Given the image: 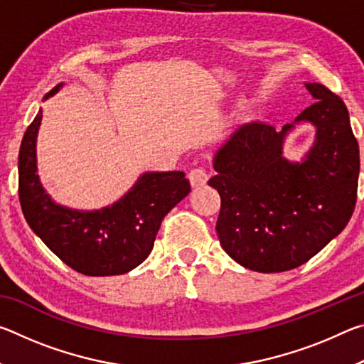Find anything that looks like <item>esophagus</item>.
I'll return each instance as SVG.
<instances>
[{"label":"esophagus","mask_w":364,"mask_h":364,"mask_svg":"<svg viewBox=\"0 0 364 364\" xmlns=\"http://www.w3.org/2000/svg\"><path fill=\"white\" fill-rule=\"evenodd\" d=\"M189 181H191V186L193 188H199V186H204V184L208 181V173L200 167L193 168L189 171Z\"/></svg>","instance_id":"34e87169"}]
</instances>
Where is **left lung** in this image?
Masks as SVG:
<instances>
[{
    "instance_id": "1",
    "label": "left lung",
    "mask_w": 364,
    "mask_h": 364,
    "mask_svg": "<svg viewBox=\"0 0 364 364\" xmlns=\"http://www.w3.org/2000/svg\"><path fill=\"white\" fill-rule=\"evenodd\" d=\"M315 102L276 132L244 123L213 157L217 232L234 262L258 273L294 269L315 257L352 218L360 175L358 141L343 101L324 85L305 83ZM316 127L300 163L284 157L295 124Z\"/></svg>"
}]
</instances>
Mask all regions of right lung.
Instances as JSON below:
<instances>
[{
	"label": "right lung",
	"mask_w": 364,
	"mask_h": 364,
	"mask_svg": "<svg viewBox=\"0 0 364 364\" xmlns=\"http://www.w3.org/2000/svg\"><path fill=\"white\" fill-rule=\"evenodd\" d=\"M63 88L54 86L43 101ZM41 109L19 151V199L28 226L67 267L86 276H115L149 257L165 215L189 194L183 171H146L112 205L77 210L56 204L36 171Z\"/></svg>",
	"instance_id": "1"
}]
</instances>
